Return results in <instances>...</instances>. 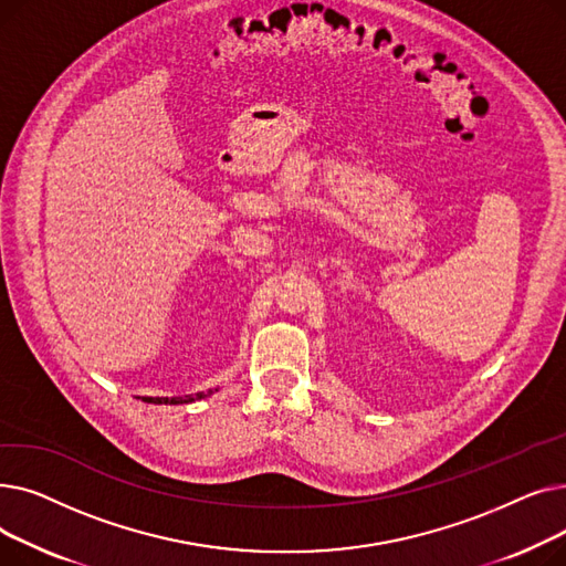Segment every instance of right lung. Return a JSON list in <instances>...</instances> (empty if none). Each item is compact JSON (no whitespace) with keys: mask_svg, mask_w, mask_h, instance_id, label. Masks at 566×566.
Listing matches in <instances>:
<instances>
[{"mask_svg":"<svg viewBox=\"0 0 566 566\" xmlns=\"http://www.w3.org/2000/svg\"><path fill=\"white\" fill-rule=\"evenodd\" d=\"M201 397H206V395H195V397H142V401H146V403H190V401H195V399H201Z\"/></svg>","mask_w":566,"mask_h":566,"instance_id":"add662e5","label":"right lung"}]
</instances>
